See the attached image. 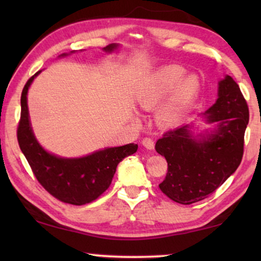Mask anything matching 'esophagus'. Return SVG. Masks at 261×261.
<instances>
[{"mask_svg": "<svg viewBox=\"0 0 261 261\" xmlns=\"http://www.w3.org/2000/svg\"><path fill=\"white\" fill-rule=\"evenodd\" d=\"M141 144H143L147 149L154 148V141H153V139L148 138V137H145V138H143V140H141Z\"/></svg>", "mask_w": 261, "mask_h": 261, "instance_id": "esophagus-1", "label": "esophagus"}]
</instances>
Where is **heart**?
I'll return each mask as SVG.
<instances>
[{
    "label": "heart",
    "instance_id": "b5f03b06",
    "mask_svg": "<svg viewBox=\"0 0 261 261\" xmlns=\"http://www.w3.org/2000/svg\"><path fill=\"white\" fill-rule=\"evenodd\" d=\"M185 70L178 65H166L147 79L139 93L138 102L143 109H152L168 96L158 112L163 125H175L183 120L196 101L200 82L196 76L182 78Z\"/></svg>",
    "mask_w": 261,
    "mask_h": 261
}]
</instances>
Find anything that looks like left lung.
<instances>
[{
    "instance_id": "left-lung-1",
    "label": "left lung",
    "mask_w": 261,
    "mask_h": 261,
    "mask_svg": "<svg viewBox=\"0 0 261 261\" xmlns=\"http://www.w3.org/2000/svg\"><path fill=\"white\" fill-rule=\"evenodd\" d=\"M207 121L218 122L214 134L194 139L188 125L169 130L155 144L166 158L167 175L159 184L171 200L190 205L205 199L236 171L244 153L249 107L230 76L219 83V98L207 110Z\"/></svg>"
}]
</instances>
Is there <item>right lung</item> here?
Returning <instances> with one entry per match:
<instances>
[{"instance_id": "right-lung-1", "label": "right lung", "mask_w": 261, "mask_h": 261, "mask_svg": "<svg viewBox=\"0 0 261 261\" xmlns=\"http://www.w3.org/2000/svg\"><path fill=\"white\" fill-rule=\"evenodd\" d=\"M117 45L103 48L112 51ZM64 55V54H63ZM38 71L25 84L20 96V120L17 127L19 147L33 175L47 192L62 202L85 205L92 202L109 188L116 167L123 159L137 152L138 145L127 144L110 147L79 159H62L46 152L35 139L30 124L28 91Z\"/></svg>"}]
</instances>
